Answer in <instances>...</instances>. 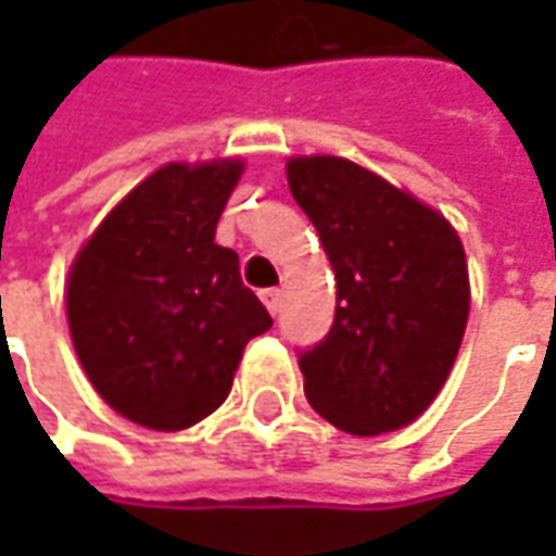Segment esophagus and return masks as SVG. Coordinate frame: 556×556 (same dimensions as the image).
Returning a JSON list of instances; mask_svg holds the SVG:
<instances>
[{"instance_id":"1","label":"esophagus","mask_w":556,"mask_h":556,"mask_svg":"<svg viewBox=\"0 0 556 556\" xmlns=\"http://www.w3.org/2000/svg\"><path fill=\"white\" fill-rule=\"evenodd\" d=\"M263 303H266V309L271 312V315H278V312H281V290H263Z\"/></svg>"}]
</instances>
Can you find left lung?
<instances>
[{"label": "left lung", "instance_id": "8db88e82", "mask_svg": "<svg viewBox=\"0 0 556 556\" xmlns=\"http://www.w3.org/2000/svg\"><path fill=\"white\" fill-rule=\"evenodd\" d=\"M288 182L337 281L331 331L300 353L306 399L353 437L399 430L437 399L467 328L458 231L343 157H293Z\"/></svg>", "mask_w": 556, "mask_h": 556}]
</instances>
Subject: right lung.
Wrapping results in <instances>:
<instances>
[{"mask_svg": "<svg viewBox=\"0 0 556 556\" xmlns=\"http://www.w3.org/2000/svg\"><path fill=\"white\" fill-rule=\"evenodd\" d=\"M241 161L166 163L104 216L67 275V325L98 395L148 430H185L231 390L271 315L216 223Z\"/></svg>", "mask_w": 556, "mask_h": 556, "instance_id": "right-lung-1", "label": "right lung"}]
</instances>
